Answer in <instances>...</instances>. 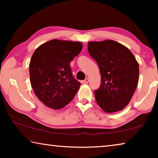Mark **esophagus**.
Here are the masks:
<instances>
[{
    "label": "esophagus",
    "mask_w": 158,
    "mask_h": 158,
    "mask_svg": "<svg viewBox=\"0 0 158 158\" xmlns=\"http://www.w3.org/2000/svg\"><path fill=\"white\" fill-rule=\"evenodd\" d=\"M89 82V78H86V79H85L84 80H83V81H81V83H82V84H88Z\"/></svg>",
    "instance_id": "1"
}]
</instances>
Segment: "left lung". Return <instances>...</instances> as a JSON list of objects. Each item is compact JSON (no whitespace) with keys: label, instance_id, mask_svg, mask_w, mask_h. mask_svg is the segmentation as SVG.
Masks as SVG:
<instances>
[{"label":"left lung","instance_id":"1","mask_svg":"<svg viewBox=\"0 0 158 158\" xmlns=\"http://www.w3.org/2000/svg\"><path fill=\"white\" fill-rule=\"evenodd\" d=\"M88 51L98 63L101 85L95 90L98 105L106 113L125 108L132 98L139 81V63L124 45L111 40L89 42Z\"/></svg>","mask_w":158,"mask_h":158}]
</instances>
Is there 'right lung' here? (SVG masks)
<instances>
[{"instance_id":"1","label":"right lung","mask_w":158,"mask_h":158,"mask_svg":"<svg viewBox=\"0 0 158 158\" xmlns=\"http://www.w3.org/2000/svg\"><path fill=\"white\" fill-rule=\"evenodd\" d=\"M81 49V42L54 39L35 51L29 64L31 84L48 107L63 108L78 91L81 83L74 78L69 63Z\"/></svg>"}]
</instances>
